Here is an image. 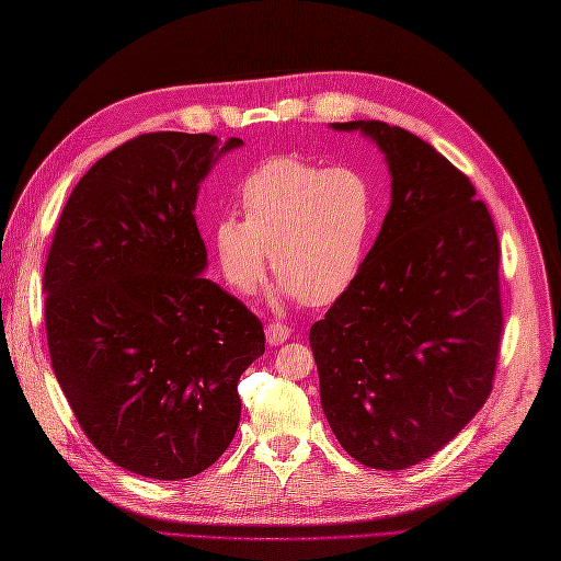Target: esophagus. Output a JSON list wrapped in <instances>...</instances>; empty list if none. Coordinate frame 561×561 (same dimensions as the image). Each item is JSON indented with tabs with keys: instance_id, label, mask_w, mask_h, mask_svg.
I'll list each match as a JSON object with an SVG mask.
<instances>
[{
	"instance_id": "esophagus-1",
	"label": "esophagus",
	"mask_w": 561,
	"mask_h": 561,
	"mask_svg": "<svg viewBox=\"0 0 561 561\" xmlns=\"http://www.w3.org/2000/svg\"><path fill=\"white\" fill-rule=\"evenodd\" d=\"M290 334H293V330L287 328L285 322H268V325H266V342L274 344V346L287 342V339H290Z\"/></svg>"
}]
</instances>
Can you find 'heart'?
I'll use <instances>...</instances> for the list:
<instances>
[{"label": "heart", "instance_id": "heart-1", "mask_svg": "<svg viewBox=\"0 0 561 561\" xmlns=\"http://www.w3.org/2000/svg\"><path fill=\"white\" fill-rule=\"evenodd\" d=\"M243 219L222 217L213 248L227 283L250 295L271 266L280 295L325 307L358 276L375 227V192L348 165L322 168L299 157L262 161L239 190Z\"/></svg>", "mask_w": 561, "mask_h": 561}]
</instances>
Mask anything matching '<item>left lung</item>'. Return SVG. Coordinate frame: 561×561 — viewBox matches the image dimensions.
Returning a JSON list of instances; mask_svg holds the SVG:
<instances>
[{"mask_svg":"<svg viewBox=\"0 0 561 561\" xmlns=\"http://www.w3.org/2000/svg\"><path fill=\"white\" fill-rule=\"evenodd\" d=\"M332 128L369 135L393 180L358 276L309 334L320 404L355 461L404 470L451 443L494 386L499 236L468 175L414 133Z\"/></svg>","mask_w":561,"mask_h":561,"instance_id":"1","label":"left lung"}]
</instances>
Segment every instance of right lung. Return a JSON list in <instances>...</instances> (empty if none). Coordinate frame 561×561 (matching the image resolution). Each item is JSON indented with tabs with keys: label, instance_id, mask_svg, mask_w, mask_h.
I'll return each mask as SVG.
<instances>
[{
	"label": "right lung",
	"instance_id": "right-lung-1",
	"mask_svg": "<svg viewBox=\"0 0 561 561\" xmlns=\"http://www.w3.org/2000/svg\"><path fill=\"white\" fill-rule=\"evenodd\" d=\"M208 133H145L67 198L44 268L50 365L81 431L112 463L154 480L210 468L241 421L239 379L264 353L243 301L203 278L194 206Z\"/></svg>",
	"mask_w": 561,
	"mask_h": 561
}]
</instances>
